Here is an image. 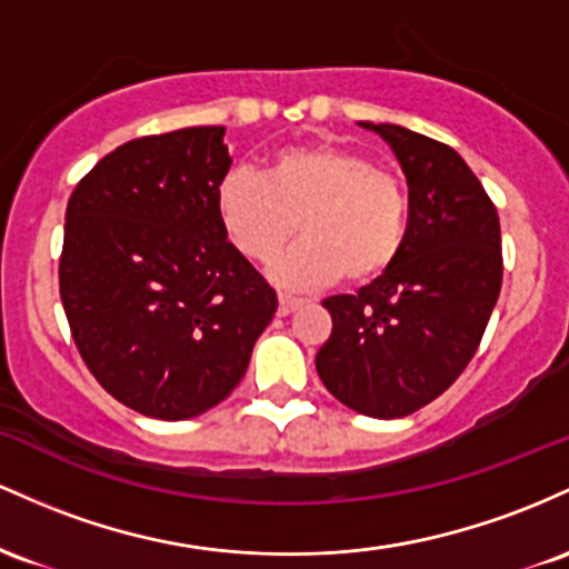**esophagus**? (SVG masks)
<instances>
[{
	"label": "esophagus",
	"instance_id": "obj_1",
	"mask_svg": "<svg viewBox=\"0 0 569 569\" xmlns=\"http://www.w3.org/2000/svg\"><path fill=\"white\" fill-rule=\"evenodd\" d=\"M301 306H303L301 298H292V296H279V315H282V317L292 315V311H296V309H301Z\"/></svg>",
	"mask_w": 569,
	"mask_h": 569
}]
</instances>
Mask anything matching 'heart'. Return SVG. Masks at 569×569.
Masks as SVG:
<instances>
[{"label":"heart","mask_w":569,"mask_h":569,"mask_svg":"<svg viewBox=\"0 0 569 569\" xmlns=\"http://www.w3.org/2000/svg\"><path fill=\"white\" fill-rule=\"evenodd\" d=\"M214 209L247 258L271 260L301 226L306 239L268 268L284 290H319L347 277L379 279L408 233V199L395 174L341 144L287 147L266 174L233 166L220 177Z\"/></svg>","instance_id":"1"}]
</instances>
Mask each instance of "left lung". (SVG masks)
<instances>
[{
    "mask_svg": "<svg viewBox=\"0 0 569 569\" xmlns=\"http://www.w3.org/2000/svg\"><path fill=\"white\" fill-rule=\"evenodd\" d=\"M398 158L408 184L400 258L357 296L325 298L333 333L317 373L336 400L398 419L457 381L500 298V217L457 150L392 123H360Z\"/></svg>",
    "mask_w": 569,
    "mask_h": 569,
    "instance_id": "1",
    "label": "left lung"
}]
</instances>
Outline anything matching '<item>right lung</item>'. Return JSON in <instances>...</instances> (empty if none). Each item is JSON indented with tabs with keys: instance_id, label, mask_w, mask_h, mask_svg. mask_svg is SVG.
Segmentation results:
<instances>
[{
	"instance_id": "add662e5",
	"label": "right lung",
	"mask_w": 569,
	"mask_h": 569,
	"mask_svg": "<svg viewBox=\"0 0 569 569\" xmlns=\"http://www.w3.org/2000/svg\"><path fill=\"white\" fill-rule=\"evenodd\" d=\"M222 137L193 126L120 144L67 203L59 282L74 343L114 400L163 422L233 392L279 306L217 217Z\"/></svg>"
}]
</instances>
